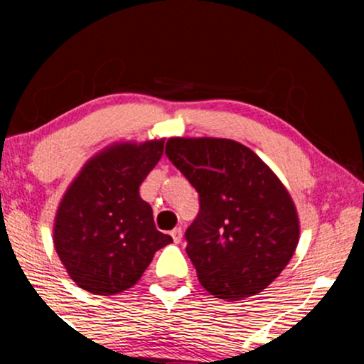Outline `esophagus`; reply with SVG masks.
Returning a JSON list of instances; mask_svg holds the SVG:
<instances>
[{"instance_id": "1", "label": "esophagus", "mask_w": 364, "mask_h": 364, "mask_svg": "<svg viewBox=\"0 0 364 364\" xmlns=\"http://www.w3.org/2000/svg\"><path fill=\"white\" fill-rule=\"evenodd\" d=\"M171 236H173L174 243H181V237H183V231H181V228L173 229V231H171Z\"/></svg>"}]
</instances>
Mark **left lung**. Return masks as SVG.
<instances>
[{
  "label": "left lung",
  "instance_id": "1",
  "mask_svg": "<svg viewBox=\"0 0 364 364\" xmlns=\"http://www.w3.org/2000/svg\"><path fill=\"white\" fill-rule=\"evenodd\" d=\"M166 156L198 193L186 253L198 281L229 301L262 292L299 241L294 202L253 150L228 139H169Z\"/></svg>",
  "mask_w": 364,
  "mask_h": 364
}]
</instances>
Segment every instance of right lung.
<instances>
[{
	"label": "right lung",
	"instance_id": "add662e5",
	"mask_svg": "<svg viewBox=\"0 0 364 364\" xmlns=\"http://www.w3.org/2000/svg\"><path fill=\"white\" fill-rule=\"evenodd\" d=\"M164 140L123 141L83 166L63 195L53 241L66 272L82 289L119 294L140 281L154 253L173 243L157 231L139 188L162 157Z\"/></svg>",
	"mask_w": 364,
	"mask_h": 364
}]
</instances>
